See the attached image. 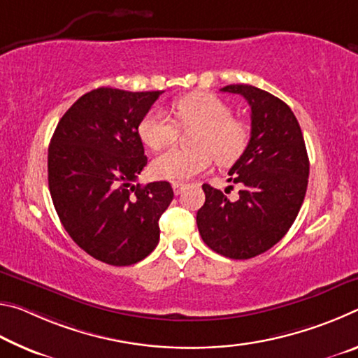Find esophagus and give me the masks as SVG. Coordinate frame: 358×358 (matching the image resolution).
Masks as SVG:
<instances>
[{"mask_svg": "<svg viewBox=\"0 0 358 358\" xmlns=\"http://www.w3.org/2000/svg\"><path fill=\"white\" fill-rule=\"evenodd\" d=\"M172 187H173V192L177 194V196H178V194H181V191H183L185 185H183V183H178V181H173V183H172Z\"/></svg>", "mask_w": 358, "mask_h": 358, "instance_id": "obj_1", "label": "esophagus"}]
</instances>
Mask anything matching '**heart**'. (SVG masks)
<instances>
[{"label": "heart", "mask_w": 358, "mask_h": 358, "mask_svg": "<svg viewBox=\"0 0 358 358\" xmlns=\"http://www.w3.org/2000/svg\"><path fill=\"white\" fill-rule=\"evenodd\" d=\"M172 110L180 126L194 131L192 148H172L157 156L153 173L157 178L183 181L203 172L215 157L217 164L227 166L243 155L251 138V128L246 121L232 117V107L221 98L194 92L173 102ZM178 124L164 110L145 115L138 124V136L151 150H161L172 145L178 137Z\"/></svg>", "instance_id": "obj_1"}]
</instances>
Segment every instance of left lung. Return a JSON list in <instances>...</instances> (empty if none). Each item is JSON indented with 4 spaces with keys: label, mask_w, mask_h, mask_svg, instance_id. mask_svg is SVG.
I'll return each instance as SVG.
<instances>
[{
    "label": "left lung",
    "mask_w": 358,
    "mask_h": 358,
    "mask_svg": "<svg viewBox=\"0 0 358 358\" xmlns=\"http://www.w3.org/2000/svg\"><path fill=\"white\" fill-rule=\"evenodd\" d=\"M221 92L248 101L251 138L229 171V181L241 186L237 201L205 183L197 227L215 252L251 259L275 246L294 224L306 194L310 159L299 121L286 102L251 85H227Z\"/></svg>",
    "instance_id": "left-lung-1"
}]
</instances>
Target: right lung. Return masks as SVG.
<instances>
[{
  "instance_id": "add662e5",
  "label": "right lung",
  "mask_w": 358,
  "mask_h": 358,
  "mask_svg": "<svg viewBox=\"0 0 358 358\" xmlns=\"http://www.w3.org/2000/svg\"><path fill=\"white\" fill-rule=\"evenodd\" d=\"M102 87L71 106L48 147V189L66 232L90 256L137 264L159 241L169 181L132 185L147 166L138 124L159 94Z\"/></svg>"
}]
</instances>
